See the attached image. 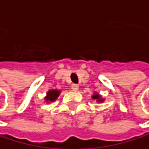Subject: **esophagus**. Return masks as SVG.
<instances>
[{
	"instance_id": "34e87169",
	"label": "esophagus",
	"mask_w": 149,
	"mask_h": 149,
	"mask_svg": "<svg viewBox=\"0 0 149 149\" xmlns=\"http://www.w3.org/2000/svg\"><path fill=\"white\" fill-rule=\"evenodd\" d=\"M71 89H72L74 92H76V91H78V89H79V86L78 84H73L72 86H71Z\"/></svg>"
}]
</instances>
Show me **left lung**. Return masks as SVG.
<instances>
[{
	"instance_id": "left-lung-1",
	"label": "left lung",
	"mask_w": 149,
	"mask_h": 149,
	"mask_svg": "<svg viewBox=\"0 0 149 149\" xmlns=\"http://www.w3.org/2000/svg\"><path fill=\"white\" fill-rule=\"evenodd\" d=\"M92 98H93V99H95L97 102H99V103L104 102V99L101 97V95H98L97 93H95V94H94V95L92 96Z\"/></svg>"
}]
</instances>
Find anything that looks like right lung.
<instances>
[{"mask_svg":"<svg viewBox=\"0 0 149 149\" xmlns=\"http://www.w3.org/2000/svg\"><path fill=\"white\" fill-rule=\"evenodd\" d=\"M59 95H60V90H55V89L49 90L46 94V96L45 97V99L47 103L54 102L57 99V97L59 96Z\"/></svg>","mask_w":149,"mask_h":149,"instance_id":"obj_1","label":"right lung"}]
</instances>
